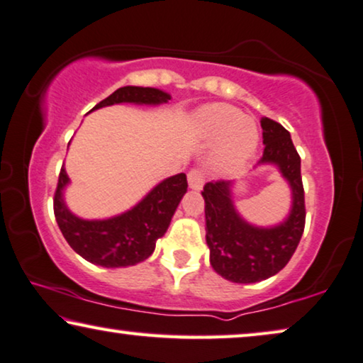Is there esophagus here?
Returning a JSON list of instances; mask_svg holds the SVG:
<instances>
[{
    "label": "esophagus",
    "mask_w": 363,
    "mask_h": 363,
    "mask_svg": "<svg viewBox=\"0 0 363 363\" xmlns=\"http://www.w3.org/2000/svg\"><path fill=\"white\" fill-rule=\"evenodd\" d=\"M187 181H189V187L194 189V191H201L203 182H206V176H203V172L201 169H192L189 171Z\"/></svg>",
    "instance_id": "obj_1"
}]
</instances>
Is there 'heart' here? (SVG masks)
I'll list each match as a JSON object with an SVG mask.
<instances>
[{
	"mask_svg": "<svg viewBox=\"0 0 363 363\" xmlns=\"http://www.w3.org/2000/svg\"><path fill=\"white\" fill-rule=\"evenodd\" d=\"M192 128L207 141H217L216 162L222 167H232L247 161L258 145L257 126L240 110L227 104L202 106L194 115Z\"/></svg>",
	"mask_w": 363,
	"mask_h": 363,
	"instance_id": "b5f03b06",
	"label": "heart"
}]
</instances>
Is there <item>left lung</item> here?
Instances as JSON below:
<instances>
[{"instance_id":"obj_1","label":"left lung","mask_w":363,"mask_h":363,"mask_svg":"<svg viewBox=\"0 0 363 363\" xmlns=\"http://www.w3.org/2000/svg\"><path fill=\"white\" fill-rule=\"evenodd\" d=\"M259 123L264 151L257 166H277L288 182V217L273 227H258L245 220L235 208V181L207 182L202 191L206 201V242L211 250L212 268L222 278L240 284L263 281L281 272L298 248L306 222L301 157L289 131L269 118H262Z\"/></svg>"}]
</instances>
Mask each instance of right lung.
I'll list each match as a JSON object with an SVG mask.
<instances>
[{"mask_svg":"<svg viewBox=\"0 0 363 363\" xmlns=\"http://www.w3.org/2000/svg\"><path fill=\"white\" fill-rule=\"evenodd\" d=\"M171 95L152 86L126 85L96 104L91 111L118 104L161 105ZM70 184L64 166L60 169L57 191L54 196V213L64 238L86 262L105 268H125L145 262L155 252L157 238L169 227L184 194L187 192L186 174L161 181L130 211L110 218L86 220L70 212L64 191Z\"/></svg>","mask_w":363,"mask_h":363,"instance_id":"right-lung-1","label":"right lung"}]
</instances>
